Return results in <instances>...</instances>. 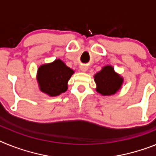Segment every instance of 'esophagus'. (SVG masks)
<instances>
[{"instance_id": "1", "label": "esophagus", "mask_w": 156, "mask_h": 156, "mask_svg": "<svg viewBox=\"0 0 156 156\" xmlns=\"http://www.w3.org/2000/svg\"><path fill=\"white\" fill-rule=\"evenodd\" d=\"M80 69H81V70H82V71H83V72H86V70H88V67H87V66H86V65H82V66H81V67H80Z\"/></svg>"}]
</instances>
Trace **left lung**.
I'll use <instances>...</instances> for the list:
<instances>
[{
	"mask_svg": "<svg viewBox=\"0 0 156 156\" xmlns=\"http://www.w3.org/2000/svg\"><path fill=\"white\" fill-rule=\"evenodd\" d=\"M95 82L97 84V91L104 96L113 95L120 89L122 84V78L114 71L111 66H106L95 74Z\"/></svg>",
	"mask_w": 156,
	"mask_h": 156,
	"instance_id": "1",
	"label": "left lung"
}]
</instances>
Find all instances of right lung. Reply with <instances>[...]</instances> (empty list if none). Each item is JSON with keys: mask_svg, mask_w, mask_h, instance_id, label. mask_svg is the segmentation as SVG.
I'll use <instances>...</instances> for the list:
<instances>
[{"mask_svg": "<svg viewBox=\"0 0 156 156\" xmlns=\"http://www.w3.org/2000/svg\"><path fill=\"white\" fill-rule=\"evenodd\" d=\"M74 70L67 67L60 59L41 66L37 70L40 89L51 97L58 96L67 89V82Z\"/></svg>", "mask_w": 156, "mask_h": 156, "instance_id": "add662e5", "label": "right lung"}]
</instances>
